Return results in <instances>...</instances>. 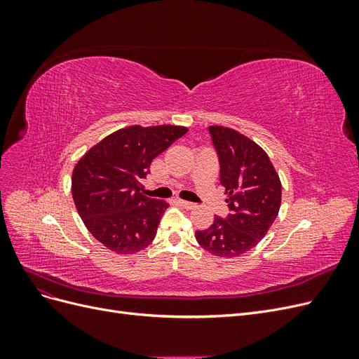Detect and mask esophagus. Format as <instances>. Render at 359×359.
Listing matches in <instances>:
<instances>
[{
    "mask_svg": "<svg viewBox=\"0 0 359 359\" xmlns=\"http://www.w3.org/2000/svg\"><path fill=\"white\" fill-rule=\"evenodd\" d=\"M178 202H180V203H181V206H184V208H186V210H193V208H196V205H194L193 202L182 201V199H180Z\"/></svg>",
    "mask_w": 359,
    "mask_h": 359,
    "instance_id": "esophagus-1",
    "label": "esophagus"
}]
</instances>
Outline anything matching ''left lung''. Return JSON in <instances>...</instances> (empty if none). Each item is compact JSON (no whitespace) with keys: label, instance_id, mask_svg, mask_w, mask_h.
I'll use <instances>...</instances> for the list:
<instances>
[{"label":"left lung","instance_id":"1","mask_svg":"<svg viewBox=\"0 0 359 359\" xmlns=\"http://www.w3.org/2000/svg\"><path fill=\"white\" fill-rule=\"evenodd\" d=\"M220 160V184L224 187L229 215L214 217L196 240L219 257H236L256 247L277 219L281 182L268 154L255 140L233 128L210 126Z\"/></svg>","mask_w":359,"mask_h":359}]
</instances>
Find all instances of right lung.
I'll return each instance as SVG.
<instances>
[{"label":"right lung","instance_id":"right-lung-1","mask_svg":"<svg viewBox=\"0 0 359 359\" xmlns=\"http://www.w3.org/2000/svg\"><path fill=\"white\" fill-rule=\"evenodd\" d=\"M189 132L182 126H128L107 135L76 163L72 194L83 224L118 255L147 248L169 206L144 194L149 165Z\"/></svg>","mask_w":359,"mask_h":359}]
</instances>
